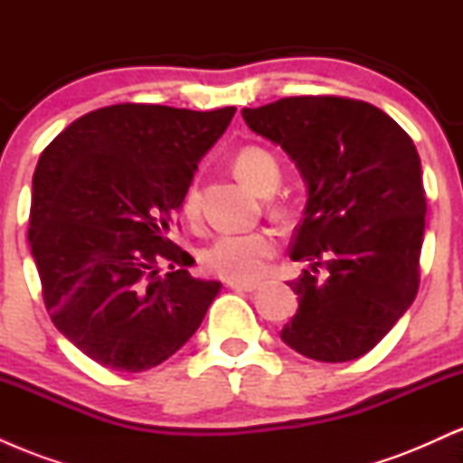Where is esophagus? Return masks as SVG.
Masks as SVG:
<instances>
[{"mask_svg":"<svg viewBox=\"0 0 463 463\" xmlns=\"http://www.w3.org/2000/svg\"><path fill=\"white\" fill-rule=\"evenodd\" d=\"M226 285L235 291H248V294L259 289V283H243V280H226Z\"/></svg>","mask_w":463,"mask_h":463,"instance_id":"esophagus-1","label":"esophagus"}]
</instances>
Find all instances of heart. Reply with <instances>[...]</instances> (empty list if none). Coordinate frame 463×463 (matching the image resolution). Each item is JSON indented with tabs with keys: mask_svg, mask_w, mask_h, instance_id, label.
Masks as SVG:
<instances>
[{
	"mask_svg": "<svg viewBox=\"0 0 463 463\" xmlns=\"http://www.w3.org/2000/svg\"><path fill=\"white\" fill-rule=\"evenodd\" d=\"M235 174L252 189L263 191L279 184L280 169L276 158L259 146H246L235 154ZM183 213L195 220L200 213V194L195 184L183 195ZM276 252V239L268 231L224 232L202 252V265L209 274L226 280H257L265 274Z\"/></svg>",
	"mask_w": 463,
	"mask_h": 463,
	"instance_id": "1",
	"label": "heart"
}]
</instances>
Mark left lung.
<instances>
[{
    "instance_id": "left-lung-1",
    "label": "left lung",
    "mask_w": 463,
    "mask_h": 463,
    "mask_svg": "<svg viewBox=\"0 0 463 463\" xmlns=\"http://www.w3.org/2000/svg\"><path fill=\"white\" fill-rule=\"evenodd\" d=\"M241 115L307 183L289 257L309 269L287 283L298 311L280 339L326 364L364 357L418 294L427 198L411 137L376 106L335 95L283 98Z\"/></svg>"
}]
</instances>
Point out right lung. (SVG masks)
<instances>
[{"instance_id": "right-lung-1", "label": "right lung", "mask_w": 463, "mask_h": 463, "mask_svg": "<svg viewBox=\"0 0 463 463\" xmlns=\"http://www.w3.org/2000/svg\"><path fill=\"white\" fill-rule=\"evenodd\" d=\"M235 106L115 104L69 124L32 178L28 241L52 322L99 365L143 372L198 331L222 285L167 239ZM167 262L170 272L157 274Z\"/></svg>"}]
</instances>
